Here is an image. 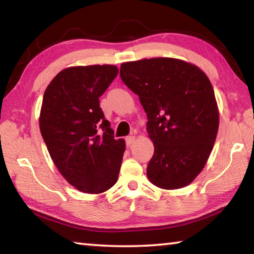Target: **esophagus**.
I'll use <instances>...</instances> for the list:
<instances>
[{"label": "esophagus", "instance_id": "esophagus-1", "mask_svg": "<svg viewBox=\"0 0 254 254\" xmlns=\"http://www.w3.org/2000/svg\"><path fill=\"white\" fill-rule=\"evenodd\" d=\"M135 136H132V135H130V136H127L126 137V145L127 146H131L132 145V143H133V141H135Z\"/></svg>", "mask_w": 254, "mask_h": 254}]
</instances>
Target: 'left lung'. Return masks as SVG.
Listing matches in <instances>:
<instances>
[{"label":"left lung","mask_w":254,"mask_h":254,"mask_svg":"<svg viewBox=\"0 0 254 254\" xmlns=\"http://www.w3.org/2000/svg\"><path fill=\"white\" fill-rule=\"evenodd\" d=\"M121 78L139 96L147 114V131L155 146L148 179L162 189L188 186L203 169L219 127L207 75L187 62L157 57L123 63Z\"/></svg>","instance_id":"1"}]
</instances>
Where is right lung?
<instances>
[{
	"mask_svg": "<svg viewBox=\"0 0 254 254\" xmlns=\"http://www.w3.org/2000/svg\"><path fill=\"white\" fill-rule=\"evenodd\" d=\"M118 74L114 65L76 66L60 71L44 93L40 129L62 176L86 193L116 184L125 140L115 139L99 97Z\"/></svg>",
	"mask_w": 254,
	"mask_h": 254,
	"instance_id": "right-lung-1",
	"label": "right lung"
}]
</instances>
